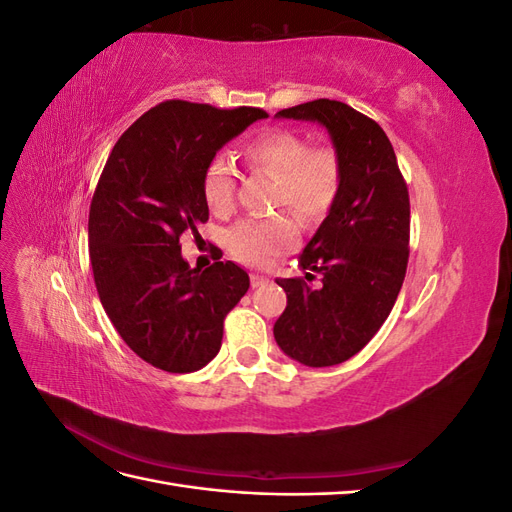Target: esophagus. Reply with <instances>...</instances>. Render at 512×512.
<instances>
[{
  "label": "esophagus",
  "mask_w": 512,
  "mask_h": 512,
  "mask_svg": "<svg viewBox=\"0 0 512 512\" xmlns=\"http://www.w3.org/2000/svg\"><path fill=\"white\" fill-rule=\"evenodd\" d=\"M250 280H252V288H265L269 284V277L258 275V273H252Z\"/></svg>",
  "instance_id": "esophagus-1"
}]
</instances>
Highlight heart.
<instances>
[{
    "mask_svg": "<svg viewBox=\"0 0 512 512\" xmlns=\"http://www.w3.org/2000/svg\"><path fill=\"white\" fill-rule=\"evenodd\" d=\"M252 170L277 179L273 205L290 209L301 224L318 226L333 211L344 188V160L337 147L309 145L290 130L262 132L243 147ZM205 203L215 215H228L237 203V173L226 158L209 162L203 177ZM299 237L292 215L247 218L226 235L228 252L252 267H267Z\"/></svg>",
    "mask_w": 512,
    "mask_h": 512,
    "instance_id": "b5f03b06",
    "label": "heart"
}]
</instances>
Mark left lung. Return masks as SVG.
<instances>
[{"label":"left lung","instance_id":"1","mask_svg":"<svg viewBox=\"0 0 512 512\" xmlns=\"http://www.w3.org/2000/svg\"><path fill=\"white\" fill-rule=\"evenodd\" d=\"M277 117L322 123L344 160L342 194L299 254L305 277L277 280L288 303L273 327L290 359L331 367L363 350L397 301L410 256L408 185L389 136L352 106L320 98Z\"/></svg>","mask_w":512,"mask_h":512}]
</instances>
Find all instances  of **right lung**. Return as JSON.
I'll use <instances>...</instances> for the list:
<instances>
[{"label": "right lung", "mask_w": 512, "mask_h": 512, "mask_svg": "<svg viewBox=\"0 0 512 512\" xmlns=\"http://www.w3.org/2000/svg\"><path fill=\"white\" fill-rule=\"evenodd\" d=\"M265 117L254 106H153L121 134L91 198L89 258L104 312L168 374L203 369L220 352L224 318L250 288L230 260L192 269L179 237L209 220L203 177L215 153Z\"/></svg>", "instance_id": "add662e5"}]
</instances>
